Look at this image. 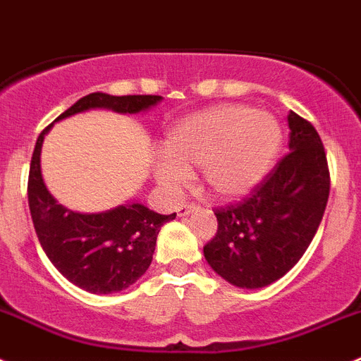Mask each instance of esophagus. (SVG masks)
Listing matches in <instances>:
<instances>
[{
  "label": "esophagus",
  "instance_id": "34e87169",
  "mask_svg": "<svg viewBox=\"0 0 361 361\" xmlns=\"http://www.w3.org/2000/svg\"><path fill=\"white\" fill-rule=\"evenodd\" d=\"M200 207H197L196 203H185V204H180L178 207V216H187V214L194 212V210H197Z\"/></svg>",
  "mask_w": 361,
  "mask_h": 361
}]
</instances>
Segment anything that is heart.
<instances>
[{
    "mask_svg": "<svg viewBox=\"0 0 361 361\" xmlns=\"http://www.w3.org/2000/svg\"><path fill=\"white\" fill-rule=\"evenodd\" d=\"M281 128L268 113L246 106H217L171 128L157 178L169 194L187 185L201 167L203 183L217 197L233 200L262 180L281 147Z\"/></svg>",
    "mask_w": 361,
    "mask_h": 361,
    "instance_id": "b5f03b06",
    "label": "heart"
}]
</instances>
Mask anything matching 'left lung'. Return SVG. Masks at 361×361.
I'll use <instances>...</instances> for the list:
<instances>
[{
    "mask_svg": "<svg viewBox=\"0 0 361 361\" xmlns=\"http://www.w3.org/2000/svg\"><path fill=\"white\" fill-rule=\"evenodd\" d=\"M290 152L241 201L217 207V232L203 246L216 274L239 288H262L304 255L322 221L331 178L310 120L290 111Z\"/></svg>",
    "mask_w": 361,
    "mask_h": 361,
    "instance_id": "1",
    "label": "left lung"
}]
</instances>
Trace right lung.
<instances>
[{
  "label": "right lung",
  "instance_id": "obj_1",
  "mask_svg": "<svg viewBox=\"0 0 361 361\" xmlns=\"http://www.w3.org/2000/svg\"><path fill=\"white\" fill-rule=\"evenodd\" d=\"M160 100V95L90 93L57 120L92 108L138 113ZM50 128L51 124L44 128L35 142L28 174V207L39 243L51 264L82 290L104 295L126 290L147 271L158 232L176 214L161 216L140 203L120 204L102 214H79L64 209L48 192L41 176V145Z\"/></svg>",
  "mask_w": 361,
  "mask_h": 361
}]
</instances>
